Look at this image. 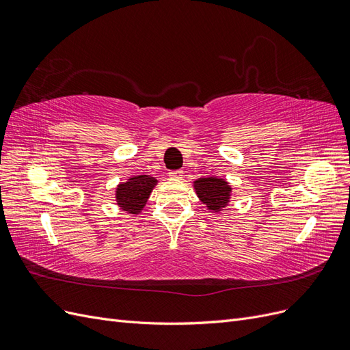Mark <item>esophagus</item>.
I'll return each mask as SVG.
<instances>
[{"mask_svg":"<svg viewBox=\"0 0 350 350\" xmlns=\"http://www.w3.org/2000/svg\"><path fill=\"white\" fill-rule=\"evenodd\" d=\"M169 176H171L172 179H183L184 171H172V172H169Z\"/></svg>","mask_w":350,"mask_h":350,"instance_id":"34e87169","label":"esophagus"}]
</instances>
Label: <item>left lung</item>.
<instances>
[{"instance_id": "left-lung-1", "label": "left lung", "mask_w": 350, "mask_h": 350, "mask_svg": "<svg viewBox=\"0 0 350 350\" xmlns=\"http://www.w3.org/2000/svg\"><path fill=\"white\" fill-rule=\"evenodd\" d=\"M196 194L211 213H219L224 210L230 200L232 187L224 178L201 176L193 183Z\"/></svg>"}]
</instances>
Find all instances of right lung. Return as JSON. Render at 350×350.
<instances>
[{"label": "right lung", "instance_id": "1", "mask_svg": "<svg viewBox=\"0 0 350 350\" xmlns=\"http://www.w3.org/2000/svg\"><path fill=\"white\" fill-rule=\"evenodd\" d=\"M156 185L157 179L152 175H135L129 178L115 188L116 206L129 215H140Z\"/></svg>", "mask_w": 350, "mask_h": 350}]
</instances>
